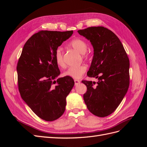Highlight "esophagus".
Returning <instances> with one entry per match:
<instances>
[{"label": "esophagus", "instance_id": "1", "mask_svg": "<svg viewBox=\"0 0 147 147\" xmlns=\"http://www.w3.org/2000/svg\"><path fill=\"white\" fill-rule=\"evenodd\" d=\"M74 82H75V85H77V84H79L80 83V81L79 80L75 79V80H74Z\"/></svg>", "mask_w": 147, "mask_h": 147}]
</instances>
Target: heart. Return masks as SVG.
<instances>
[{"label": "heart", "instance_id": "obj_1", "mask_svg": "<svg viewBox=\"0 0 147 147\" xmlns=\"http://www.w3.org/2000/svg\"><path fill=\"white\" fill-rule=\"evenodd\" d=\"M68 45L74 48L82 55V58L84 60H90L92 57V53L88 50V43L82 38H75L69 42ZM54 59L56 64L61 68H64L65 64L64 61L63 53L61 48H57L54 53ZM87 67L85 65L70 67L64 72V76L69 77L75 79L80 78L86 72Z\"/></svg>", "mask_w": 147, "mask_h": 147}]
</instances>
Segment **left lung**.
I'll return each instance as SVG.
<instances>
[{
    "mask_svg": "<svg viewBox=\"0 0 147 147\" xmlns=\"http://www.w3.org/2000/svg\"><path fill=\"white\" fill-rule=\"evenodd\" d=\"M78 32L90 40L94 48V56L87 75L98 79L96 83L82 81L87 87L84 101L93 115L105 117L117 109L127 91L129 59L119 39L107 28L90 27Z\"/></svg>",
    "mask_w": 147,
    "mask_h": 147,
    "instance_id": "8db88e82",
    "label": "left lung"
}]
</instances>
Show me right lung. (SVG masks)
Returning <instances> with one entry per match:
<instances>
[{
  "label": "right lung",
  "instance_id": "obj_1",
  "mask_svg": "<svg viewBox=\"0 0 147 147\" xmlns=\"http://www.w3.org/2000/svg\"><path fill=\"white\" fill-rule=\"evenodd\" d=\"M72 34L73 30H42L34 34L26 42L17 63L22 99L35 115L47 121L63 115L66 97L74 85L73 78L69 77L55 80L61 72L54 53Z\"/></svg>",
  "mask_w": 147,
  "mask_h": 147
}]
</instances>
